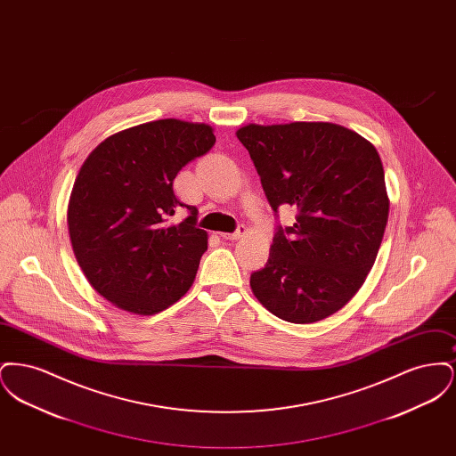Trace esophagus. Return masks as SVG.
Listing matches in <instances>:
<instances>
[{
    "instance_id": "esophagus-1",
    "label": "esophagus",
    "mask_w": 456,
    "mask_h": 456,
    "mask_svg": "<svg viewBox=\"0 0 456 456\" xmlns=\"http://www.w3.org/2000/svg\"><path fill=\"white\" fill-rule=\"evenodd\" d=\"M246 234V227L244 225H240L236 232H232V234H229V232H222L220 234V238L225 239V240H238V239L242 238Z\"/></svg>"
}]
</instances>
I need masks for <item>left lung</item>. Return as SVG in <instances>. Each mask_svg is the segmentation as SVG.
I'll use <instances>...</instances> for the list:
<instances>
[{
	"mask_svg": "<svg viewBox=\"0 0 456 456\" xmlns=\"http://www.w3.org/2000/svg\"><path fill=\"white\" fill-rule=\"evenodd\" d=\"M236 136L272 208L299 212L275 234L251 290L283 322H322L357 294L378 256L390 212L379 153L359 133L325 121L249 123Z\"/></svg>",
	"mask_w": 456,
	"mask_h": 456,
	"instance_id": "left-lung-1",
	"label": "left lung"
}]
</instances>
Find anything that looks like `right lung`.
Wrapping results in <instances>:
<instances>
[{"label": "right lung", "mask_w": 456, "mask_h": 456, "mask_svg": "<svg viewBox=\"0 0 456 456\" xmlns=\"http://www.w3.org/2000/svg\"><path fill=\"white\" fill-rule=\"evenodd\" d=\"M216 143L205 123L159 119L118 131L80 167L68 201V232L88 283L123 311L151 316L195 282L208 234L191 216L169 224L177 173Z\"/></svg>", "instance_id": "obj_1"}]
</instances>
